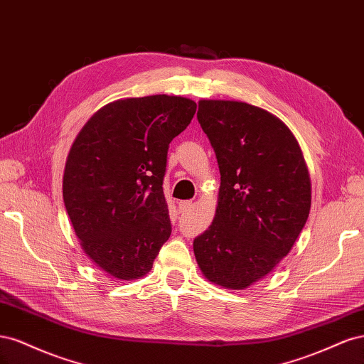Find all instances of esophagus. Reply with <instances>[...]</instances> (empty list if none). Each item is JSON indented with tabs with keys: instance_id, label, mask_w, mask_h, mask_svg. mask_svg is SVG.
Listing matches in <instances>:
<instances>
[{
	"instance_id": "1",
	"label": "esophagus",
	"mask_w": 364,
	"mask_h": 364,
	"mask_svg": "<svg viewBox=\"0 0 364 364\" xmlns=\"http://www.w3.org/2000/svg\"><path fill=\"white\" fill-rule=\"evenodd\" d=\"M191 206H193V200H181V202L178 203V208H179L181 213L188 211V209H190Z\"/></svg>"
}]
</instances>
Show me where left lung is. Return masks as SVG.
Instances as JSON below:
<instances>
[{
    "mask_svg": "<svg viewBox=\"0 0 364 364\" xmlns=\"http://www.w3.org/2000/svg\"><path fill=\"white\" fill-rule=\"evenodd\" d=\"M200 127L220 170L213 225L194 238L197 264L211 282L243 290L291 250L311 206V183L296 138L261 107L200 100Z\"/></svg>",
    "mask_w": 364,
    "mask_h": 364,
    "instance_id": "left-lung-1",
    "label": "left lung"
}]
</instances>
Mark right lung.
Returning a JSON list of instances; mask_svg holds the SVG:
<instances>
[{"mask_svg": "<svg viewBox=\"0 0 364 364\" xmlns=\"http://www.w3.org/2000/svg\"><path fill=\"white\" fill-rule=\"evenodd\" d=\"M197 105L176 95L103 106L77 135L65 165L63 202L87 257L117 279H138L170 238L164 176L173 138Z\"/></svg>", "mask_w": 364, "mask_h": 364, "instance_id": "1", "label": "right lung"}]
</instances>
